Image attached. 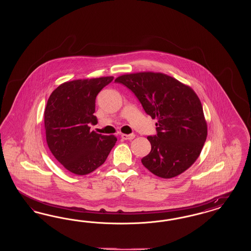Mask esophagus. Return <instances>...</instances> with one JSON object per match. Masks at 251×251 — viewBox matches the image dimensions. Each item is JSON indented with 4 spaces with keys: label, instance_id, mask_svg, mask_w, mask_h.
I'll return each mask as SVG.
<instances>
[{
    "label": "esophagus",
    "instance_id": "esophagus-1",
    "mask_svg": "<svg viewBox=\"0 0 251 251\" xmlns=\"http://www.w3.org/2000/svg\"><path fill=\"white\" fill-rule=\"evenodd\" d=\"M134 137L135 135L134 134H122V138L123 140H132V139H134Z\"/></svg>",
    "mask_w": 251,
    "mask_h": 251
}]
</instances>
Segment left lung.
<instances>
[{"mask_svg": "<svg viewBox=\"0 0 251 251\" xmlns=\"http://www.w3.org/2000/svg\"><path fill=\"white\" fill-rule=\"evenodd\" d=\"M117 83L134 93L155 123L157 135L148 136L151 152L142 159L162 178L180 175L200 156L207 138V122L197 94L187 84L162 73L122 75Z\"/></svg>", "mask_w": 251, "mask_h": 251, "instance_id": "left-lung-1", "label": "left lung"}]
</instances>
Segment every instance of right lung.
<instances>
[{"label":"right lung","instance_id":"add662e5","mask_svg":"<svg viewBox=\"0 0 251 251\" xmlns=\"http://www.w3.org/2000/svg\"><path fill=\"white\" fill-rule=\"evenodd\" d=\"M113 76L78 79L60 84L48 99L44 111L46 140L50 151L64 168L87 175L104 164L117 137L90 130L96 98Z\"/></svg>","mask_w":251,"mask_h":251}]
</instances>
